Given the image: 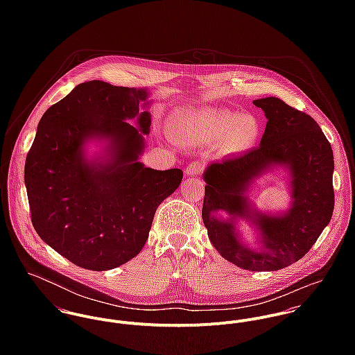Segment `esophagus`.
Here are the masks:
<instances>
[{
    "mask_svg": "<svg viewBox=\"0 0 355 355\" xmlns=\"http://www.w3.org/2000/svg\"><path fill=\"white\" fill-rule=\"evenodd\" d=\"M203 171V164L201 161H193L191 164H189L187 165V168H186V175H189V176H198V175H201Z\"/></svg>",
    "mask_w": 355,
    "mask_h": 355,
    "instance_id": "1",
    "label": "esophagus"
}]
</instances>
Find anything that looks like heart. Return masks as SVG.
Returning a JSON list of instances; mask_svg holds the SVG:
<instances>
[{"instance_id":"1","label":"heart","mask_w":355,"mask_h":355,"mask_svg":"<svg viewBox=\"0 0 355 355\" xmlns=\"http://www.w3.org/2000/svg\"><path fill=\"white\" fill-rule=\"evenodd\" d=\"M171 137L182 144L206 145L218 141L220 150L236 154L250 150L259 138V123L252 114L228 109H183L166 123Z\"/></svg>"}]
</instances>
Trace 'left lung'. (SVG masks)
Instances as JSON below:
<instances>
[{
  "label": "left lung",
  "instance_id": "1",
  "mask_svg": "<svg viewBox=\"0 0 355 355\" xmlns=\"http://www.w3.org/2000/svg\"><path fill=\"white\" fill-rule=\"evenodd\" d=\"M253 103L268 120L259 146L207 165L202 220L221 257L242 269L270 272L300 261L329 224L335 205L334 153L309 114L276 97ZM277 167L289 175L292 202L286 212L273 215L257 209L248 191L259 175ZM241 219L257 231L254 250L237 230Z\"/></svg>",
  "mask_w": 355,
  "mask_h": 355
}]
</instances>
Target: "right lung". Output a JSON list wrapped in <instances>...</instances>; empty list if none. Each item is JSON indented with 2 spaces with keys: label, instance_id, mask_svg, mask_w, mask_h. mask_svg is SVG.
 I'll return each instance as SVG.
<instances>
[{
  "label": "right lung",
  "instance_id": "1",
  "mask_svg": "<svg viewBox=\"0 0 355 355\" xmlns=\"http://www.w3.org/2000/svg\"><path fill=\"white\" fill-rule=\"evenodd\" d=\"M149 96V89L90 80L38 124L24 166L31 221L46 245L80 268L109 270L141 253L157 207L183 179L179 168L139 161L152 124ZM94 140L105 145L89 159Z\"/></svg>",
  "mask_w": 355,
  "mask_h": 355
}]
</instances>
